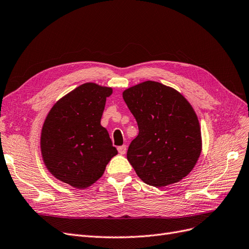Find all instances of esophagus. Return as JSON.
<instances>
[{"label":"esophagus","instance_id":"1","mask_svg":"<svg viewBox=\"0 0 249 249\" xmlns=\"http://www.w3.org/2000/svg\"><path fill=\"white\" fill-rule=\"evenodd\" d=\"M118 151H119V153L121 154V155H124L125 153H126V151H127V147H126V145H123V146H120V147H118Z\"/></svg>","mask_w":249,"mask_h":249}]
</instances>
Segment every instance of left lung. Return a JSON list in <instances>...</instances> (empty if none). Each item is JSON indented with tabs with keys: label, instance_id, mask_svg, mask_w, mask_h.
<instances>
[{
	"label": "left lung",
	"instance_id": "1",
	"mask_svg": "<svg viewBox=\"0 0 249 249\" xmlns=\"http://www.w3.org/2000/svg\"><path fill=\"white\" fill-rule=\"evenodd\" d=\"M123 99L139 126L127 151L136 175L155 187L186 177L202 152L198 119L186 98L171 87L147 81L126 89Z\"/></svg>",
	"mask_w": 249,
	"mask_h": 249
}]
</instances>
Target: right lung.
Returning <instances> with one entry per match:
<instances>
[{"label": "right lung", "mask_w": 249, "mask_h": 249, "mask_svg": "<svg viewBox=\"0 0 249 249\" xmlns=\"http://www.w3.org/2000/svg\"><path fill=\"white\" fill-rule=\"evenodd\" d=\"M113 89L94 83L75 88L53 104L41 130L43 162L58 180L84 189L91 186L118 154L100 124Z\"/></svg>", "instance_id": "obj_1"}]
</instances>
